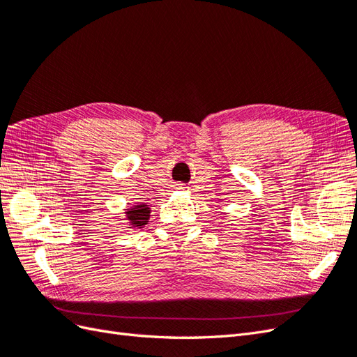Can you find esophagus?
<instances>
[{
	"label": "esophagus",
	"instance_id": "34e87169",
	"mask_svg": "<svg viewBox=\"0 0 357 357\" xmlns=\"http://www.w3.org/2000/svg\"><path fill=\"white\" fill-rule=\"evenodd\" d=\"M176 189H183V185H180V183H177V185H176Z\"/></svg>",
	"mask_w": 357,
	"mask_h": 357
}]
</instances>
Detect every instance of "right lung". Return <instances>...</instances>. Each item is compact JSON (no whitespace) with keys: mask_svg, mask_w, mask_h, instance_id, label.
Returning <instances> with one entry per match:
<instances>
[{"mask_svg":"<svg viewBox=\"0 0 357 357\" xmlns=\"http://www.w3.org/2000/svg\"><path fill=\"white\" fill-rule=\"evenodd\" d=\"M149 215H150V208L147 207L144 202L134 205L132 208H129L126 211V218L129 220V225L134 226V228H135V226H137V228H139V226L146 225L147 220H149Z\"/></svg>","mask_w":357,"mask_h":357,"instance_id":"add662e5","label":"right lung"}]
</instances>
